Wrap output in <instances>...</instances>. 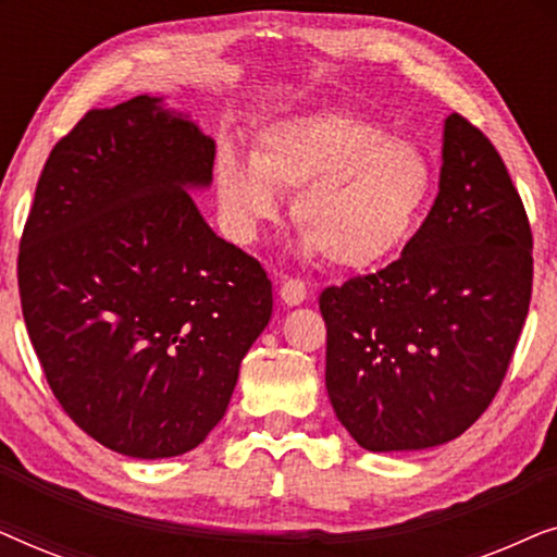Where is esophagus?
<instances>
[{"instance_id": "esophagus-1", "label": "esophagus", "mask_w": 557, "mask_h": 557, "mask_svg": "<svg viewBox=\"0 0 557 557\" xmlns=\"http://www.w3.org/2000/svg\"><path fill=\"white\" fill-rule=\"evenodd\" d=\"M278 296L286 307H299L307 301V284L299 278H284L278 286Z\"/></svg>"}]
</instances>
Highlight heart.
Wrapping results in <instances>:
<instances>
[{"label":"heart","instance_id":"1","mask_svg":"<svg viewBox=\"0 0 557 557\" xmlns=\"http://www.w3.org/2000/svg\"><path fill=\"white\" fill-rule=\"evenodd\" d=\"M218 215L235 243L258 240L292 193L296 250L347 271L398 253L433 189V164L408 136L347 111H301L256 134L250 157L225 144L212 164Z\"/></svg>","mask_w":557,"mask_h":557}]
</instances>
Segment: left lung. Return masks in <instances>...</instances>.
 Here are the masks:
<instances>
[{
  "label": "left lung",
  "mask_w": 557,
  "mask_h": 557,
  "mask_svg": "<svg viewBox=\"0 0 557 557\" xmlns=\"http://www.w3.org/2000/svg\"><path fill=\"white\" fill-rule=\"evenodd\" d=\"M532 292V233L497 149L451 113L438 195L398 261L324 288V383L368 451H423L484 413Z\"/></svg>",
  "instance_id": "left-lung-1"
}]
</instances>
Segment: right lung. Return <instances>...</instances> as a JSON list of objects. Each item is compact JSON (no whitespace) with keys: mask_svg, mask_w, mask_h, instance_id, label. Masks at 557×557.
Masks as SVG:
<instances>
[{"mask_svg":"<svg viewBox=\"0 0 557 557\" xmlns=\"http://www.w3.org/2000/svg\"><path fill=\"white\" fill-rule=\"evenodd\" d=\"M215 141L162 96L90 109L50 151L20 243L22 314L60 406L132 459L223 421L273 311L261 263L193 200Z\"/></svg>","mask_w":557,"mask_h":557,"instance_id":"obj_1","label":"right lung"}]
</instances>
